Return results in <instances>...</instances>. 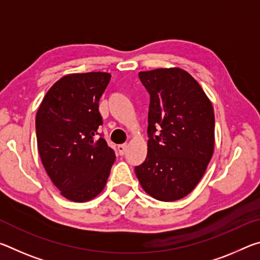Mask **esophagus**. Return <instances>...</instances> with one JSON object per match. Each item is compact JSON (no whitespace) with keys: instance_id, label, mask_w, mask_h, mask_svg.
<instances>
[{"instance_id":"34e87169","label":"esophagus","mask_w":260,"mask_h":260,"mask_svg":"<svg viewBox=\"0 0 260 260\" xmlns=\"http://www.w3.org/2000/svg\"><path fill=\"white\" fill-rule=\"evenodd\" d=\"M126 150H127V144L126 143H122V144H119V146H118V151H119L120 155H124Z\"/></svg>"}]
</instances>
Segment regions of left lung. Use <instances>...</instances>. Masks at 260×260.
<instances>
[{"label":"left lung","instance_id":"1","mask_svg":"<svg viewBox=\"0 0 260 260\" xmlns=\"http://www.w3.org/2000/svg\"><path fill=\"white\" fill-rule=\"evenodd\" d=\"M150 95L148 153L135 173L153 199H183L203 177L214 149V112L200 83L184 70L140 72Z\"/></svg>","mask_w":260,"mask_h":260}]
</instances>
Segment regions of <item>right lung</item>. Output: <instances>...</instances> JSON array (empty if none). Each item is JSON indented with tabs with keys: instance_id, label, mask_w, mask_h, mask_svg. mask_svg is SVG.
I'll return each instance as SVG.
<instances>
[{
	"instance_id": "obj_1",
	"label": "right lung",
	"mask_w": 260,
	"mask_h": 260,
	"mask_svg": "<svg viewBox=\"0 0 260 260\" xmlns=\"http://www.w3.org/2000/svg\"><path fill=\"white\" fill-rule=\"evenodd\" d=\"M111 76L74 73L54 83L38 110V149L46 172L65 199L87 202L103 190L116 160L99 133V102ZM100 136L97 138V135Z\"/></svg>"
}]
</instances>
